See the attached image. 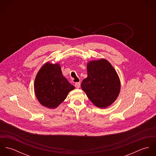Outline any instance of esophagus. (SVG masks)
I'll use <instances>...</instances> for the list:
<instances>
[{
	"instance_id": "34e87169",
	"label": "esophagus",
	"mask_w": 156,
	"mask_h": 156,
	"mask_svg": "<svg viewBox=\"0 0 156 156\" xmlns=\"http://www.w3.org/2000/svg\"><path fill=\"white\" fill-rule=\"evenodd\" d=\"M74 85L76 88H79L80 87V82H76Z\"/></svg>"
}]
</instances>
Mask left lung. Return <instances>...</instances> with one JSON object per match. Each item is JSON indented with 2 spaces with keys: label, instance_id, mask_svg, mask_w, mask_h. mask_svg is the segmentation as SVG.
I'll list each match as a JSON object with an SVG mask.
<instances>
[{
  "label": "left lung",
  "instance_id": "1",
  "mask_svg": "<svg viewBox=\"0 0 156 156\" xmlns=\"http://www.w3.org/2000/svg\"><path fill=\"white\" fill-rule=\"evenodd\" d=\"M88 77L81 87L97 107L106 108L117 98L121 88L119 77L106 59L90 61L87 64Z\"/></svg>",
  "mask_w": 156,
  "mask_h": 156
}]
</instances>
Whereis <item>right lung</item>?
<instances>
[{"instance_id": "add662e5", "label": "right lung", "mask_w": 156, "mask_h": 156, "mask_svg": "<svg viewBox=\"0 0 156 156\" xmlns=\"http://www.w3.org/2000/svg\"><path fill=\"white\" fill-rule=\"evenodd\" d=\"M74 89V87L62 76L58 64L46 63L38 71L34 83L35 93L39 102L51 109L58 107Z\"/></svg>"}]
</instances>
